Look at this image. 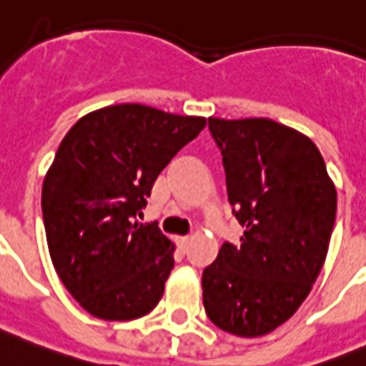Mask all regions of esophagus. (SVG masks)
Here are the masks:
<instances>
[{
    "label": "esophagus",
    "instance_id": "1",
    "mask_svg": "<svg viewBox=\"0 0 366 366\" xmlns=\"http://www.w3.org/2000/svg\"><path fill=\"white\" fill-rule=\"evenodd\" d=\"M190 237L189 235H181V237H177V244H179L181 249H187V244H189Z\"/></svg>",
    "mask_w": 366,
    "mask_h": 366
}]
</instances>
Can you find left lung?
<instances>
[{"label": "left lung", "instance_id": "obj_1", "mask_svg": "<svg viewBox=\"0 0 366 366\" xmlns=\"http://www.w3.org/2000/svg\"><path fill=\"white\" fill-rule=\"evenodd\" d=\"M232 213L244 232L202 274L205 314L237 337H262L295 314L318 279L337 190L314 142L265 119L209 117Z\"/></svg>", "mask_w": 366, "mask_h": 366}]
</instances>
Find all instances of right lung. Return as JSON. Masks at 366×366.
Returning <instances> with one entry per match:
<instances>
[{"instance_id":"1","label":"right lung","mask_w":366,"mask_h":366,"mask_svg":"<svg viewBox=\"0 0 366 366\" xmlns=\"http://www.w3.org/2000/svg\"><path fill=\"white\" fill-rule=\"evenodd\" d=\"M205 117L116 104L78 119L42 183V219L59 279L81 309L108 322L155 309L174 269V243L136 222L153 183Z\"/></svg>"}]
</instances>
